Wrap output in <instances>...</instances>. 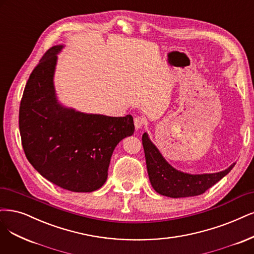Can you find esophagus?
<instances>
[{"label": "esophagus", "instance_id": "obj_1", "mask_svg": "<svg viewBox=\"0 0 254 254\" xmlns=\"http://www.w3.org/2000/svg\"><path fill=\"white\" fill-rule=\"evenodd\" d=\"M146 124V120L144 118H141V117H137L134 119V126H135V129L138 130V129H142Z\"/></svg>", "mask_w": 254, "mask_h": 254}]
</instances>
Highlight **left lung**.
Segmentation results:
<instances>
[{
  "instance_id": "8db88e82",
  "label": "left lung",
  "mask_w": 254,
  "mask_h": 254,
  "mask_svg": "<svg viewBox=\"0 0 254 254\" xmlns=\"http://www.w3.org/2000/svg\"><path fill=\"white\" fill-rule=\"evenodd\" d=\"M142 141L151 186L157 193L168 197H189L203 194L207 189L227 176L235 165L233 163L224 171L216 173H186L172 167L164 159L147 132L143 134Z\"/></svg>"
}]
</instances>
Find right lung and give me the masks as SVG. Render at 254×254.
<instances>
[{
    "mask_svg": "<svg viewBox=\"0 0 254 254\" xmlns=\"http://www.w3.org/2000/svg\"><path fill=\"white\" fill-rule=\"evenodd\" d=\"M63 45L51 47L26 83L19 113L23 149L43 178L73 192L101 188L113 150L134 132L133 118L84 113L57 98L55 71Z\"/></svg>",
    "mask_w": 254,
    "mask_h": 254,
    "instance_id": "obj_1",
    "label": "right lung"
}]
</instances>
